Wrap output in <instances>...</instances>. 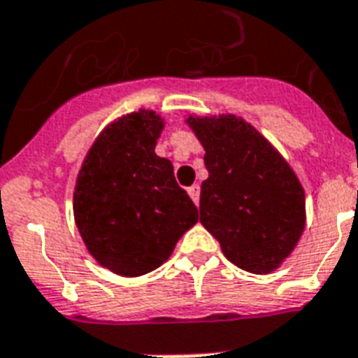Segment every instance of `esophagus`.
<instances>
[{
  "label": "esophagus",
  "mask_w": 358,
  "mask_h": 358,
  "mask_svg": "<svg viewBox=\"0 0 358 358\" xmlns=\"http://www.w3.org/2000/svg\"><path fill=\"white\" fill-rule=\"evenodd\" d=\"M187 193H189V197L193 199L195 205H199V195H201V187L197 184H193L192 187H187Z\"/></svg>",
  "instance_id": "esophagus-1"
}]
</instances>
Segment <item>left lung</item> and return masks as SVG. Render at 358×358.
<instances>
[{
    "label": "left lung",
    "mask_w": 358,
    "mask_h": 358,
    "mask_svg": "<svg viewBox=\"0 0 358 358\" xmlns=\"http://www.w3.org/2000/svg\"><path fill=\"white\" fill-rule=\"evenodd\" d=\"M205 148L201 224L227 260L245 271H275L306 227V193L287 159L233 113L186 119Z\"/></svg>",
    "instance_id": "1"
}]
</instances>
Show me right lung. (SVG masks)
<instances>
[{
	"label": "right lung",
	"instance_id": "add662e5",
	"mask_svg": "<svg viewBox=\"0 0 358 358\" xmlns=\"http://www.w3.org/2000/svg\"><path fill=\"white\" fill-rule=\"evenodd\" d=\"M165 119L153 110L104 127L79 169L73 218L92 258L112 273L140 277L163 266L199 210L155 145Z\"/></svg>",
	"mask_w": 358,
	"mask_h": 358
}]
</instances>
